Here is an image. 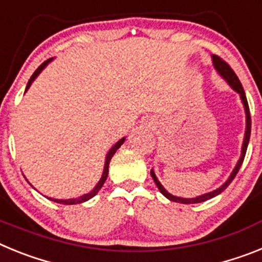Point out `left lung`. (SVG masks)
<instances>
[{
	"instance_id": "obj_1",
	"label": "left lung",
	"mask_w": 262,
	"mask_h": 262,
	"mask_svg": "<svg viewBox=\"0 0 262 262\" xmlns=\"http://www.w3.org/2000/svg\"><path fill=\"white\" fill-rule=\"evenodd\" d=\"M212 60H213V66H215V68L219 71V74L222 75L224 79H226L227 81H228V84L231 85L233 90L236 91L237 93H240V97L241 100H243V104H244V108H245V113H247V130H245V138H244V144H243V150H241V157L240 159H238L237 165H236V167L233 169V171H232L231 177L228 178V181L224 183V185L222 186V187H219L217 190L215 191H211V192H208V194H204V195H200V196H196V198H192V199H186V198H178V196H174V195L169 194L167 191L163 188V186L161 185V182L157 179L156 174H154V171L151 170L150 171V174H151V177H153L154 182H156L157 187L159 188V191L162 192L163 195H165L167 199L172 200V202H178V203H183V204H194V203H202V202H206V200L211 199V198L216 196V195L222 194L223 191L226 190L227 187L229 186V183H231L233 179H235L236 174L238 172V170H240L241 165H243V162H244V158H245V153H247V147H248V144H249V138H251V126H252V120H251V112H249V105H248V101H247V96H245V92H244V88H243V85H241L240 80H238L237 75L235 74V71L232 70L231 67H229L228 63L226 62V60H223L220 56L217 55H213L212 56Z\"/></svg>"
}]
</instances>
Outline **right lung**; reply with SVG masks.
Masks as SVG:
<instances>
[{"mask_svg":"<svg viewBox=\"0 0 262 262\" xmlns=\"http://www.w3.org/2000/svg\"><path fill=\"white\" fill-rule=\"evenodd\" d=\"M52 59H47L46 62H43L42 64L39 66V67L36 68L35 70V72H34L33 75H31V77H30V80H29V83H27V87H26V91L29 90V87H30L31 85V83H33L34 81V79H35L36 76H38V75L40 74V71H42L43 68L46 67L47 64H49L50 62H51ZM124 141H125V138H121V140L118 141L117 144L115 145V146L112 147V149L109 150V153H108V156H106V159H105V166H104V172H103V177H101V179H100L99 181V183H97L96 185V187L93 188L92 191H91L90 194H85V195H81L80 198H76V199H67V200H58V199H52V198H49L50 200H54V202H56V203H62V204H79V203H83V202H87V200H90L91 198H93L95 196V195L97 194V192H99V190L101 187H103V185H104V182L106 181V177H108V167H109V162H111V158H112L113 157V154L116 153V151H117V149L120 146H121L122 144H124Z\"/></svg>","mask_w":262,"mask_h":262,"instance_id":"right-lung-1","label":"right lung"}]
</instances>
